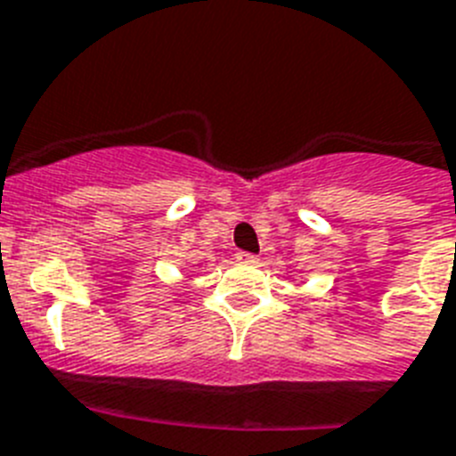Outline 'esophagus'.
<instances>
[{
	"label": "esophagus",
	"mask_w": 456,
	"mask_h": 456,
	"mask_svg": "<svg viewBox=\"0 0 456 456\" xmlns=\"http://www.w3.org/2000/svg\"><path fill=\"white\" fill-rule=\"evenodd\" d=\"M236 260H239L240 265H257V262H260V257L253 253H239L236 255Z\"/></svg>",
	"instance_id": "1"
}]
</instances>
